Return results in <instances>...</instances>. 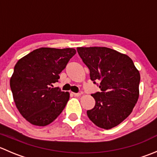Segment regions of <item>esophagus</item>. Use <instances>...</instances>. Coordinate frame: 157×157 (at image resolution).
I'll return each instance as SVG.
<instances>
[{"label":"esophagus","instance_id":"1","mask_svg":"<svg viewBox=\"0 0 157 157\" xmlns=\"http://www.w3.org/2000/svg\"><path fill=\"white\" fill-rule=\"evenodd\" d=\"M73 94H74V96H81V93H73Z\"/></svg>","mask_w":157,"mask_h":157}]
</instances>
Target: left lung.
I'll return each mask as SVG.
<instances>
[{
	"label": "left lung",
	"instance_id": "left-lung-1",
	"mask_svg": "<svg viewBox=\"0 0 157 157\" xmlns=\"http://www.w3.org/2000/svg\"><path fill=\"white\" fill-rule=\"evenodd\" d=\"M101 92L92 94L96 104L86 112L92 122L104 129L118 125L132 112L139 98L140 75L131 58L106 47L77 48Z\"/></svg>",
	"mask_w": 157,
	"mask_h": 157
}]
</instances>
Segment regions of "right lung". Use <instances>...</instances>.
I'll list each match as a JSON object with an SVG mask.
<instances>
[{"instance_id": "right-lung-1", "label": "right lung", "mask_w": 157, "mask_h": 157, "mask_svg": "<svg viewBox=\"0 0 157 157\" xmlns=\"http://www.w3.org/2000/svg\"><path fill=\"white\" fill-rule=\"evenodd\" d=\"M76 54L74 48H40L20 58L10 85L14 102L30 124L46 126L62 112L70 93L53 88L59 74Z\"/></svg>"}]
</instances>
